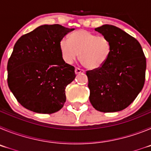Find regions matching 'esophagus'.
<instances>
[{"label":"esophagus","mask_w":151,"mask_h":151,"mask_svg":"<svg viewBox=\"0 0 151 151\" xmlns=\"http://www.w3.org/2000/svg\"><path fill=\"white\" fill-rule=\"evenodd\" d=\"M75 73H76V74H79V73H85V72L84 69H81V68L76 67V69H75Z\"/></svg>","instance_id":"obj_1"}]
</instances>
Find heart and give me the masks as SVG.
<instances>
[{
	"mask_svg": "<svg viewBox=\"0 0 151 151\" xmlns=\"http://www.w3.org/2000/svg\"><path fill=\"white\" fill-rule=\"evenodd\" d=\"M60 47L65 62L73 63L79 54L82 65L89 69L101 68L111 54V45L105 36H97L86 30L72 33L69 41H61Z\"/></svg>",
	"mask_w": 151,
	"mask_h": 151,
	"instance_id": "1",
	"label": "heart"
}]
</instances>
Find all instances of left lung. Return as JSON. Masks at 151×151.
I'll use <instances>...</instances> for the list:
<instances>
[{"mask_svg": "<svg viewBox=\"0 0 151 151\" xmlns=\"http://www.w3.org/2000/svg\"><path fill=\"white\" fill-rule=\"evenodd\" d=\"M95 31L109 40L111 54L101 68L86 71L89 100L98 111H120L143 88L146 57L138 40L119 28L104 25Z\"/></svg>", "mask_w": 151, "mask_h": 151, "instance_id": "8db88e82", "label": "left lung"}]
</instances>
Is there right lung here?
Listing matches in <instances>:
<instances>
[{"mask_svg":"<svg viewBox=\"0 0 151 151\" xmlns=\"http://www.w3.org/2000/svg\"><path fill=\"white\" fill-rule=\"evenodd\" d=\"M74 29L44 25L16 42L7 63V83L22 106L38 113L59 111L66 87L76 78L75 67L63 60L60 45Z\"/></svg>","mask_w":151,"mask_h":151,"instance_id":"obj_1","label":"right lung"}]
</instances>
